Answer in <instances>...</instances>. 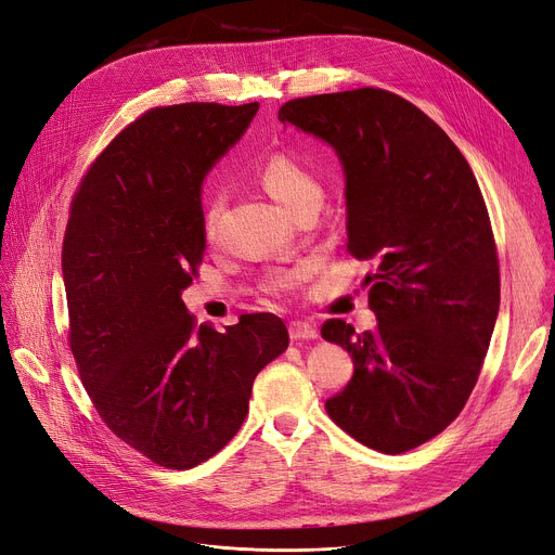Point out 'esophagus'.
<instances>
[{
    "mask_svg": "<svg viewBox=\"0 0 555 555\" xmlns=\"http://www.w3.org/2000/svg\"><path fill=\"white\" fill-rule=\"evenodd\" d=\"M287 330H289L292 340H304V338L308 340V338L319 336V330L312 323H306V321H289Z\"/></svg>",
    "mask_w": 555,
    "mask_h": 555,
    "instance_id": "obj_1",
    "label": "esophagus"
}]
</instances>
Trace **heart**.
Here are the masks:
<instances>
[{"label": "heart", "mask_w": 555, "mask_h": 555, "mask_svg": "<svg viewBox=\"0 0 555 555\" xmlns=\"http://www.w3.org/2000/svg\"><path fill=\"white\" fill-rule=\"evenodd\" d=\"M257 181L261 188L276 198L279 204L296 217L308 208H319L323 198V185L319 177L294 155L276 153L270 155L257 170ZM221 212V198L212 196L204 208V232L210 238L215 234V223ZM300 279V272H274L263 281V289L270 294H283L292 289Z\"/></svg>", "instance_id": "obj_1"}]
</instances>
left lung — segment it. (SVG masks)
<instances>
[{
    "label": "left lung",
    "instance_id": "left-lung-1",
    "mask_svg": "<svg viewBox=\"0 0 555 555\" xmlns=\"http://www.w3.org/2000/svg\"><path fill=\"white\" fill-rule=\"evenodd\" d=\"M279 119L336 150L347 251L374 263L363 285L376 330L321 327L354 361L325 410L376 451H410L459 418L489 349L500 266L482 192L456 143L389 90L289 99Z\"/></svg>",
    "mask_w": 555,
    "mask_h": 555
}]
</instances>
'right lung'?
Listing matches in <instances>:
<instances>
[{
    "label": "right lung",
    "mask_w": 555,
    "mask_h": 555,
    "mask_svg": "<svg viewBox=\"0 0 555 555\" xmlns=\"http://www.w3.org/2000/svg\"><path fill=\"white\" fill-rule=\"evenodd\" d=\"M259 104L145 111L86 170L62 247L68 345L108 429L166 469L212 459L241 429L257 374L287 349L285 323H196L181 289L198 274L201 181Z\"/></svg>",
    "instance_id": "add662e5"
}]
</instances>
